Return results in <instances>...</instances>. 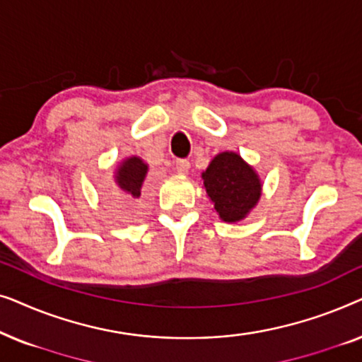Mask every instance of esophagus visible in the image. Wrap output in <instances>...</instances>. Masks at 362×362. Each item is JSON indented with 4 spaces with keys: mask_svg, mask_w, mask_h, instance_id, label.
Masks as SVG:
<instances>
[{
    "mask_svg": "<svg viewBox=\"0 0 362 362\" xmlns=\"http://www.w3.org/2000/svg\"><path fill=\"white\" fill-rule=\"evenodd\" d=\"M189 168H191V163L187 160L176 161V171L180 173V175H187V173H189Z\"/></svg>",
    "mask_w": 362,
    "mask_h": 362,
    "instance_id": "esophagus-1",
    "label": "esophagus"
}]
</instances>
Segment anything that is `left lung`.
<instances>
[{"mask_svg":"<svg viewBox=\"0 0 362 362\" xmlns=\"http://www.w3.org/2000/svg\"><path fill=\"white\" fill-rule=\"evenodd\" d=\"M201 177L206 196L227 224L244 221L262 197L264 182L259 173L235 151L217 153Z\"/></svg>","mask_w":362,"mask_h":362,"instance_id":"left-lung-1","label":"left lung"}]
</instances>
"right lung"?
I'll return each mask as SVG.
<instances>
[{
    "label": "right lung",
    "mask_w": 362,
    "mask_h": 362,
    "mask_svg": "<svg viewBox=\"0 0 362 362\" xmlns=\"http://www.w3.org/2000/svg\"><path fill=\"white\" fill-rule=\"evenodd\" d=\"M148 163L141 160L140 156L133 155L127 156L118 163L113 171V181L123 194L117 197H110V204L115 207L117 214L122 219H136L141 214V187L148 175Z\"/></svg>",
    "instance_id": "obj_1"
}]
</instances>
